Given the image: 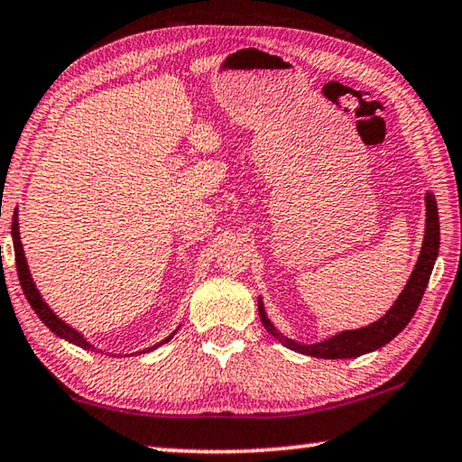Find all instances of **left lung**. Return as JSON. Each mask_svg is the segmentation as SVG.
<instances>
[{
  "label": "left lung",
  "mask_w": 462,
  "mask_h": 462,
  "mask_svg": "<svg viewBox=\"0 0 462 462\" xmlns=\"http://www.w3.org/2000/svg\"><path fill=\"white\" fill-rule=\"evenodd\" d=\"M424 206H427V224H424V238L419 260L417 264H414V270L409 276V282H406L404 291L399 294L391 309L386 310L383 319L368 324V327L342 330L327 340L314 342V345H304V342H296L284 337V334L274 327L264 310V302H262V298L258 296V314L262 324H264V328L273 334L278 342H282L286 348L316 358H356L366 355V352H373L388 345L396 334L402 332L406 324L411 322L414 312H417L439 256L440 224L435 194H424Z\"/></svg>",
  "instance_id": "obj_1"
}]
</instances>
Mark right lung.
<instances>
[{"label": "right lung", "instance_id": "obj_1", "mask_svg": "<svg viewBox=\"0 0 462 462\" xmlns=\"http://www.w3.org/2000/svg\"><path fill=\"white\" fill-rule=\"evenodd\" d=\"M12 238H14V250H15V266H17V276H20V284H22V291L27 298V302H30L32 309L35 310V314L40 316V320L48 327L56 337L63 338L71 342V345H76L79 348H86V350H92L96 352L97 348L92 345V342H88V338H84V334L78 332L76 328H71L69 324L63 322L60 316L53 312L48 302L43 300L42 294L38 288H35V282L33 278L30 274V266H27V260H25V254H23V246H22V238H20V222H17V212L14 214V222H12ZM178 330V328H176ZM176 330L170 334V337H166L162 342H158V345H153L150 348H143V350H138V352H132V355H124V356H134V355H146V352H152L156 350L158 346L166 345V342L174 337ZM99 352V350H97ZM114 356V355H110Z\"/></svg>", "mask_w": 462, "mask_h": 462}]
</instances>
